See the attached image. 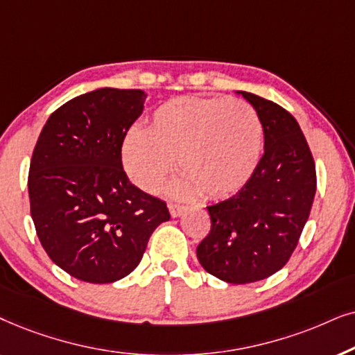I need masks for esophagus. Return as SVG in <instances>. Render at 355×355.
I'll return each mask as SVG.
<instances>
[{"mask_svg":"<svg viewBox=\"0 0 355 355\" xmlns=\"http://www.w3.org/2000/svg\"><path fill=\"white\" fill-rule=\"evenodd\" d=\"M168 211H170V214H172V217H178V216H182L183 212L187 211V206L177 205V202H170Z\"/></svg>","mask_w":355,"mask_h":355,"instance_id":"esophagus-1","label":"esophagus"}]
</instances>
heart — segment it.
Segmentation results:
<instances>
[{
	"label": "heart",
	"mask_w": 355,
	"mask_h": 355,
	"mask_svg": "<svg viewBox=\"0 0 355 355\" xmlns=\"http://www.w3.org/2000/svg\"><path fill=\"white\" fill-rule=\"evenodd\" d=\"M263 153L258 113L240 98L178 97L154 112L148 130L133 128L123 141L121 157L136 185L157 193L178 157L185 177L175 195L202 191L211 200L232 196L247 185Z\"/></svg>",
	"instance_id": "b5f03b06"
}]
</instances>
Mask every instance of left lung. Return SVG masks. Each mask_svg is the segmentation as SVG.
Here are the masks:
<instances>
[{
  "instance_id": "left-lung-1",
  "label": "left lung",
  "mask_w": 355,
  "mask_h": 355,
  "mask_svg": "<svg viewBox=\"0 0 355 355\" xmlns=\"http://www.w3.org/2000/svg\"><path fill=\"white\" fill-rule=\"evenodd\" d=\"M239 94L261 120L264 154L242 190L207 206L211 230L196 248L201 266L229 284L266 279L289 261L316 191L313 155L295 118L252 92Z\"/></svg>"
}]
</instances>
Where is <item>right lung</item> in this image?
<instances>
[{
    "instance_id": "obj_1",
    "label": "right lung",
    "mask_w": 355,
    "mask_h": 355,
    "mask_svg": "<svg viewBox=\"0 0 355 355\" xmlns=\"http://www.w3.org/2000/svg\"><path fill=\"white\" fill-rule=\"evenodd\" d=\"M139 89L103 87L51 113L29 168L31 216L51 261L76 279L107 284L138 266L167 205L126 177L121 146L143 113Z\"/></svg>"
}]
</instances>
